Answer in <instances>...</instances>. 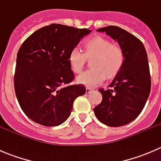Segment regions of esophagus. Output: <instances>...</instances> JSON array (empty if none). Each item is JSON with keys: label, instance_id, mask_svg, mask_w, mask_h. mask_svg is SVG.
Masks as SVG:
<instances>
[{"label": "esophagus", "instance_id": "1", "mask_svg": "<svg viewBox=\"0 0 161 161\" xmlns=\"http://www.w3.org/2000/svg\"><path fill=\"white\" fill-rule=\"evenodd\" d=\"M91 90H92V89L90 88V87H87L86 92V93H90V92H91Z\"/></svg>", "mask_w": 161, "mask_h": 161}]
</instances>
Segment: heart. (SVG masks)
<instances>
[{
  "label": "heart",
  "instance_id": "b5f03b06",
  "mask_svg": "<svg viewBox=\"0 0 161 161\" xmlns=\"http://www.w3.org/2000/svg\"><path fill=\"white\" fill-rule=\"evenodd\" d=\"M90 61L92 69L78 76V83L86 86L100 85L105 79L111 80L120 73L125 62V53L118 45L111 43L108 38L94 36L83 43V53L78 48L71 50L69 63L71 70L79 74Z\"/></svg>",
  "mask_w": 161,
  "mask_h": 161
}]
</instances>
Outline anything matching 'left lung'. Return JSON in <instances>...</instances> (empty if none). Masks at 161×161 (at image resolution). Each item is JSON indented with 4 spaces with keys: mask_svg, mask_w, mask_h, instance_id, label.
<instances>
[{
    "mask_svg": "<svg viewBox=\"0 0 161 161\" xmlns=\"http://www.w3.org/2000/svg\"><path fill=\"white\" fill-rule=\"evenodd\" d=\"M117 41L125 53V62L108 90L100 89L103 100L93 108L97 119L118 127L134 121L143 109L151 89L148 58L143 43L135 36L115 25L98 29Z\"/></svg>",
    "mask_w": 161,
    "mask_h": 161,
    "instance_id": "8db88e82",
    "label": "left lung"
}]
</instances>
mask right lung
<instances>
[{
  "mask_svg": "<svg viewBox=\"0 0 161 161\" xmlns=\"http://www.w3.org/2000/svg\"><path fill=\"white\" fill-rule=\"evenodd\" d=\"M88 29L51 24L34 32L17 53L14 85L21 108L34 122L58 126L68 119L86 87L70 85L74 73L69 55Z\"/></svg>",
  "mask_w": 161,
  "mask_h": 161,
  "instance_id": "obj_1",
  "label": "right lung"
}]
</instances>
